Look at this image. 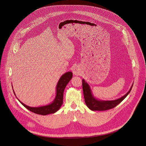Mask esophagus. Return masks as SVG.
I'll return each instance as SVG.
<instances>
[{"label": "esophagus", "instance_id": "34e87169", "mask_svg": "<svg viewBox=\"0 0 146 146\" xmlns=\"http://www.w3.org/2000/svg\"><path fill=\"white\" fill-rule=\"evenodd\" d=\"M73 74H74L75 76H79V75L81 74L82 71H81L80 69L79 68V67H76L73 70Z\"/></svg>", "mask_w": 146, "mask_h": 146}]
</instances>
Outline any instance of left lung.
Listing matches in <instances>:
<instances>
[{
  "label": "left lung",
  "instance_id": "8db88e82",
  "mask_svg": "<svg viewBox=\"0 0 146 146\" xmlns=\"http://www.w3.org/2000/svg\"><path fill=\"white\" fill-rule=\"evenodd\" d=\"M82 86L83 90L84 96L85 99V102L88 107L91 111H106L112 109L118 104L123 101L128 94L130 92L132 88V85L129 91L123 97H120L115 100L112 101H101L98 100L94 97L92 94L90 86L87 83L84 79L82 80Z\"/></svg>",
  "mask_w": 146,
  "mask_h": 146
}]
</instances>
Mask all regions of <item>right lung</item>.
I'll use <instances>...</instances> for the list:
<instances>
[{
    "mask_svg": "<svg viewBox=\"0 0 146 146\" xmlns=\"http://www.w3.org/2000/svg\"><path fill=\"white\" fill-rule=\"evenodd\" d=\"M73 73L71 72H67L61 76L56 86V95L55 100L51 104L48 105L38 107H32L23 104L18 98L17 100L20 101L21 104L27 109H28L29 111H32L35 114L46 115L47 114L54 113L60 108L62 104L64 90L66 86H67V84L70 82ZM13 91L15 95L16 96L14 91Z\"/></svg>",
    "mask_w": 146,
    "mask_h": 146,
    "instance_id": "1",
    "label": "right lung"
}]
</instances>
